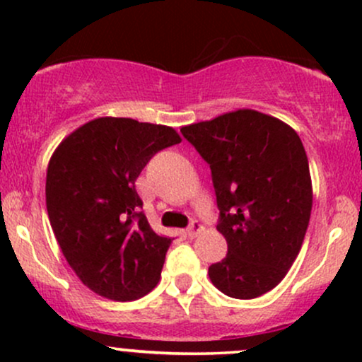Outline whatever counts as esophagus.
<instances>
[{
	"instance_id": "obj_1",
	"label": "esophagus",
	"mask_w": 362,
	"mask_h": 362,
	"mask_svg": "<svg viewBox=\"0 0 362 362\" xmlns=\"http://www.w3.org/2000/svg\"><path fill=\"white\" fill-rule=\"evenodd\" d=\"M202 231H204V226H202L201 223H197V221H194L192 224H190L189 228H187V236H189V238H195V236H199L202 233Z\"/></svg>"
}]
</instances>
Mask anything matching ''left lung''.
I'll use <instances>...</instances> for the list:
<instances>
[{
  "mask_svg": "<svg viewBox=\"0 0 362 362\" xmlns=\"http://www.w3.org/2000/svg\"><path fill=\"white\" fill-rule=\"evenodd\" d=\"M180 131L209 163L228 243L226 257L209 267L211 282L236 300L269 293L296 260L310 223L313 187L300 136L252 109Z\"/></svg>",
  "mask_w": 362,
  "mask_h": 362,
  "instance_id": "1",
  "label": "left lung"
}]
</instances>
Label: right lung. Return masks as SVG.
Wrapping results in <instances>:
<instances>
[{
    "label": "right lung",
    "instance_id": "add662e5",
    "mask_svg": "<svg viewBox=\"0 0 362 362\" xmlns=\"http://www.w3.org/2000/svg\"><path fill=\"white\" fill-rule=\"evenodd\" d=\"M173 127L98 117L74 129L49 160L45 204L69 267L114 301L146 296L160 282L172 238L139 213L136 178L160 149L180 143Z\"/></svg>",
    "mask_w": 362,
    "mask_h": 362
}]
</instances>
